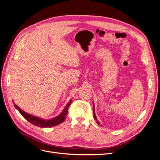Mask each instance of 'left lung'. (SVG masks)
<instances>
[{
  "label": "left lung",
  "instance_id": "1",
  "mask_svg": "<svg viewBox=\"0 0 160 160\" xmlns=\"http://www.w3.org/2000/svg\"><path fill=\"white\" fill-rule=\"evenodd\" d=\"M94 107H95V106H94V104H93V109H94ZM93 118H94V119L96 120V123H98V124H99V122H98V120H97V118H96V116H95V111H94V110H93Z\"/></svg>",
  "mask_w": 160,
  "mask_h": 160
}]
</instances>
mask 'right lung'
I'll return each mask as SVG.
<instances>
[{"label":"right lung","instance_id":"add662e5","mask_svg":"<svg viewBox=\"0 0 160 160\" xmlns=\"http://www.w3.org/2000/svg\"><path fill=\"white\" fill-rule=\"evenodd\" d=\"M14 103V102H13ZM71 103V100L68 103V104L67 105L65 108L63 109V111L57 117L53 118L52 119L49 120H45V119H42L38 118L35 117V116L31 115L30 114H28L25 111H22L20 108H18V106L14 103V107H15L18 110L20 113L25 118L27 121H28L31 123L36 125V126L38 127H41V128H51L55 126V125H59L61 123H62L66 119V115H67V113H68V108L70 106Z\"/></svg>","mask_w":160,"mask_h":160}]
</instances>
